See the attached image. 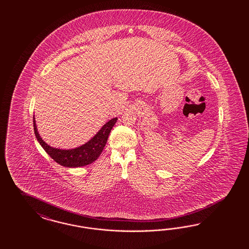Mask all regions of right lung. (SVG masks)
I'll list each match as a JSON object with an SVG mask.
<instances>
[{"label": "right lung", "instance_id": "add662e5", "mask_svg": "<svg viewBox=\"0 0 249 249\" xmlns=\"http://www.w3.org/2000/svg\"><path fill=\"white\" fill-rule=\"evenodd\" d=\"M117 118L106 123L96 135L89 142L72 150H59L50 147L45 143L38 133L35 116H34V130L39 143L44 148L48 155L54 161L65 167H82L94 162L103 151L107 143L108 135L117 122Z\"/></svg>", "mask_w": 249, "mask_h": 249}]
</instances>
